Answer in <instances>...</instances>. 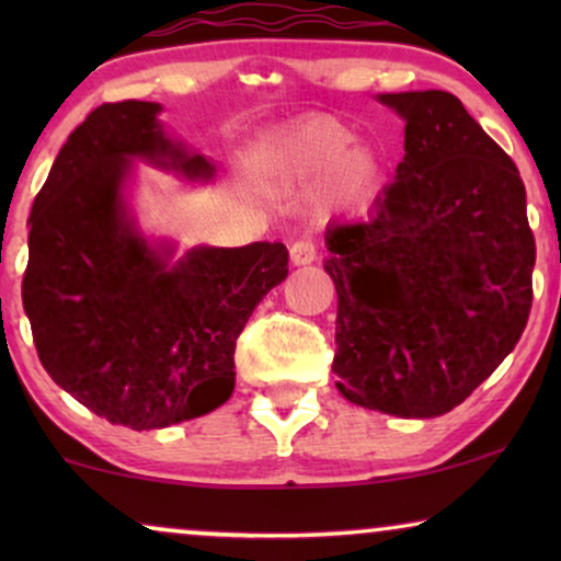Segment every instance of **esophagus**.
I'll list each match as a JSON object with an SVG mask.
<instances>
[{"label":"esophagus","mask_w":561,"mask_h":561,"mask_svg":"<svg viewBox=\"0 0 561 561\" xmlns=\"http://www.w3.org/2000/svg\"><path fill=\"white\" fill-rule=\"evenodd\" d=\"M290 263L294 265H311L317 260V242L311 237H301L290 244Z\"/></svg>","instance_id":"1"}]
</instances>
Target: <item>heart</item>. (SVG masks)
I'll return each mask as SVG.
<instances>
[{"mask_svg":"<svg viewBox=\"0 0 561 561\" xmlns=\"http://www.w3.org/2000/svg\"><path fill=\"white\" fill-rule=\"evenodd\" d=\"M355 133L342 119L309 117L280 133L263 158L265 179L280 191H313L319 214L363 206L382 183V160L370 145H352Z\"/></svg>","mask_w":561,"mask_h":561,"instance_id":"obj_1","label":"heart"}]
</instances>
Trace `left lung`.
<instances>
[{
    "instance_id": "obj_1",
    "label": "left lung",
    "mask_w": 561,
    "mask_h": 561,
    "mask_svg": "<svg viewBox=\"0 0 561 561\" xmlns=\"http://www.w3.org/2000/svg\"><path fill=\"white\" fill-rule=\"evenodd\" d=\"M405 156L370 217L327 227L332 373L347 401L434 419L511 355L531 311L536 242L518 168L449 91L378 94Z\"/></svg>"
}]
</instances>
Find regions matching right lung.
Masks as SVG:
<instances>
[{
	"label": "right lung",
	"mask_w": 561,
	"mask_h": 561,
	"mask_svg": "<svg viewBox=\"0 0 561 561\" xmlns=\"http://www.w3.org/2000/svg\"><path fill=\"white\" fill-rule=\"evenodd\" d=\"M156 102L102 104L68 135L30 214L22 306L37 357L76 401L137 432L232 396L237 336L288 275L283 242L188 250L150 242L125 188L135 160L188 181L214 165L168 137Z\"/></svg>",
	"instance_id": "add662e5"
}]
</instances>
